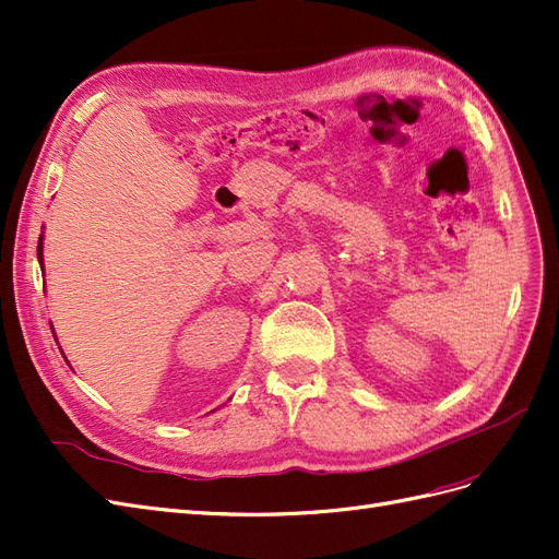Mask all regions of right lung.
<instances>
[{
  "mask_svg": "<svg viewBox=\"0 0 559 559\" xmlns=\"http://www.w3.org/2000/svg\"><path fill=\"white\" fill-rule=\"evenodd\" d=\"M37 259H39V263H41V270H44V235L39 238V247H37ZM53 331V329H50Z\"/></svg>",
  "mask_w": 559,
  "mask_h": 559,
  "instance_id": "add662e5",
  "label": "right lung"
}]
</instances>
